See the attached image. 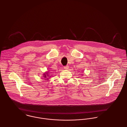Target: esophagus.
<instances>
[{
  "instance_id": "1",
  "label": "esophagus",
  "mask_w": 127,
  "mask_h": 127,
  "mask_svg": "<svg viewBox=\"0 0 127 127\" xmlns=\"http://www.w3.org/2000/svg\"><path fill=\"white\" fill-rule=\"evenodd\" d=\"M68 68H69V66H68V65L65 66L64 67V69H65V70H67V69H68Z\"/></svg>"
}]
</instances>
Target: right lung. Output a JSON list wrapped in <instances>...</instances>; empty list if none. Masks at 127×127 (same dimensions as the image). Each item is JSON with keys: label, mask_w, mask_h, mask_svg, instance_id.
Listing matches in <instances>:
<instances>
[{"label": "right lung", "mask_w": 127, "mask_h": 127, "mask_svg": "<svg viewBox=\"0 0 127 127\" xmlns=\"http://www.w3.org/2000/svg\"><path fill=\"white\" fill-rule=\"evenodd\" d=\"M50 76H49V72H46L43 74V77L46 78V79H47V80H49V78L50 77Z\"/></svg>", "instance_id": "add662e5"}]
</instances>
